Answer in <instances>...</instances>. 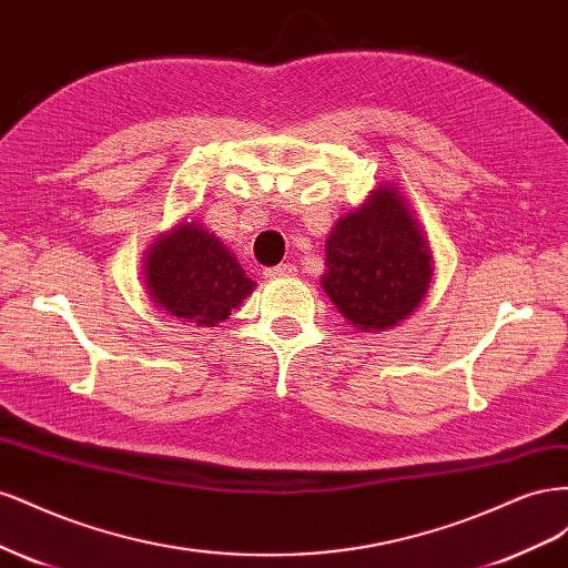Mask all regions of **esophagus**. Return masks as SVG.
<instances>
[{
	"label": "esophagus",
	"mask_w": 568,
	"mask_h": 568,
	"mask_svg": "<svg viewBox=\"0 0 568 568\" xmlns=\"http://www.w3.org/2000/svg\"><path fill=\"white\" fill-rule=\"evenodd\" d=\"M294 274H296V267L291 265V263H282V265H277V267H270V270H265V277H270V280L294 277Z\"/></svg>",
	"instance_id": "1"
}]
</instances>
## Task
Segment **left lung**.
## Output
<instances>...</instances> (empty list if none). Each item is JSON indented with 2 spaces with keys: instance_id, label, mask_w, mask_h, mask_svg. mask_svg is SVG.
<instances>
[{
  "instance_id": "obj_1",
  "label": "left lung",
  "mask_w": 568,
  "mask_h": 568,
  "mask_svg": "<svg viewBox=\"0 0 568 568\" xmlns=\"http://www.w3.org/2000/svg\"><path fill=\"white\" fill-rule=\"evenodd\" d=\"M432 248L395 186H379L326 236L322 288L363 332L390 329L426 296Z\"/></svg>"
}]
</instances>
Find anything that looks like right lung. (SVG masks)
<instances>
[{"label":"right lung","mask_w":568,"mask_h":568,"mask_svg":"<svg viewBox=\"0 0 568 568\" xmlns=\"http://www.w3.org/2000/svg\"><path fill=\"white\" fill-rule=\"evenodd\" d=\"M144 277L161 311L201 326L227 320L255 288L234 253L196 220L182 222L149 248Z\"/></svg>","instance_id":"add662e5"}]
</instances>
